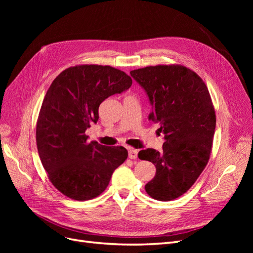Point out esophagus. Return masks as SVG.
<instances>
[{"label": "esophagus", "mask_w": 253, "mask_h": 253, "mask_svg": "<svg viewBox=\"0 0 253 253\" xmlns=\"http://www.w3.org/2000/svg\"><path fill=\"white\" fill-rule=\"evenodd\" d=\"M137 155H138V151L135 149H129L128 150V158L131 159H136Z\"/></svg>", "instance_id": "esophagus-1"}]
</instances>
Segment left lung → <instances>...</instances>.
Wrapping results in <instances>:
<instances>
[{
    "instance_id": "1",
    "label": "left lung",
    "mask_w": 253,
    "mask_h": 253,
    "mask_svg": "<svg viewBox=\"0 0 253 253\" xmlns=\"http://www.w3.org/2000/svg\"><path fill=\"white\" fill-rule=\"evenodd\" d=\"M129 74L149 96V120L165 134L162 151L138 153L139 159L156 167L144 189L154 200H175L193 186L209 162L216 117L208 87L195 72L179 64L147 66Z\"/></svg>"
}]
</instances>
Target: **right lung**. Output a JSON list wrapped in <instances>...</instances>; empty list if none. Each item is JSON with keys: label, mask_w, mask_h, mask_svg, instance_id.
Listing matches in <instances>:
<instances>
[{"label": "right lung", "mask_w": 253, "mask_h": 253, "mask_svg": "<svg viewBox=\"0 0 253 253\" xmlns=\"http://www.w3.org/2000/svg\"><path fill=\"white\" fill-rule=\"evenodd\" d=\"M132 85V78L109 65L68 67L52 81L36 126L41 163L58 191L88 201L108 187L115 169L127 158L124 147L87 142L86 128L97 124L99 105Z\"/></svg>", "instance_id": "right-lung-1"}]
</instances>
